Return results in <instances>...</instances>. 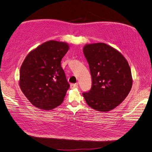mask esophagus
<instances>
[{
  "mask_svg": "<svg viewBox=\"0 0 152 152\" xmlns=\"http://www.w3.org/2000/svg\"><path fill=\"white\" fill-rule=\"evenodd\" d=\"M78 88V84H70V88L71 89H75V88Z\"/></svg>",
  "mask_w": 152,
  "mask_h": 152,
  "instance_id": "1",
  "label": "esophagus"
}]
</instances>
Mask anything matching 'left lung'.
Masks as SVG:
<instances>
[{
  "mask_svg": "<svg viewBox=\"0 0 152 152\" xmlns=\"http://www.w3.org/2000/svg\"><path fill=\"white\" fill-rule=\"evenodd\" d=\"M83 53L92 80V88L83 93L84 98L92 109L109 112L122 103L132 89L128 62L116 49L102 42L87 44Z\"/></svg>",
  "mask_w": 152,
  "mask_h": 152,
  "instance_id": "8db88e82",
  "label": "left lung"
}]
</instances>
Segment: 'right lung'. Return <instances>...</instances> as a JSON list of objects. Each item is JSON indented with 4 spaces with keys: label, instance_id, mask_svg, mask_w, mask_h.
Returning a JSON list of instances; mask_svg holds the SVG:
<instances>
[{
    "label": "right lung",
    "instance_id": "1",
    "mask_svg": "<svg viewBox=\"0 0 152 152\" xmlns=\"http://www.w3.org/2000/svg\"><path fill=\"white\" fill-rule=\"evenodd\" d=\"M68 50L66 42L49 40L33 49L24 60L18 83L34 106L51 110L62 103L70 85L61 60Z\"/></svg>",
    "mask_w": 152,
    "mask_h": 152
}]
</instances>
